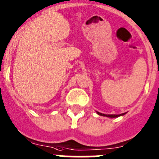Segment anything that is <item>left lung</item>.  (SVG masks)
<instances>
[{
	"label": "left lung",
	"mask_w": 159,
	"mask_h": 159,
	"mask_svg": "<svg viewBox=\"0 0 159 159\" xmlns=\"http://www.w3.org/2000/svg\"><path fill=\"white\" fill-rule=\"evenodd\" d=\"M96 113H97L98 115H100V116H107V117H110V118H115V117H118V116H123V115H125V113H121V114H104V113H99V112H98V111H96Z\"/></svg>",
	"instance_id": "8db88e82"
}]
</instances>
